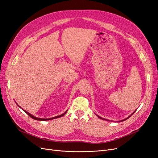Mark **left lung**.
Segmentation results:
<instances>
[{"label":"left lung","instance_id":"1","mask_svg":"<svg viewBox=\"0 0 158 158\" xmlns=\"http://www.w3.org/2000/svg\"><path fill=\"white\" fill-rule=\"evenodd\" d=\"M136 110H135V111H134V112H133V113H132V114H131V115H130V116H129V117H127V118H126V119H123V120H122V121H125V120H126V119H128V118H129V117H131V116H132V115H133V114H134V113H135V111H136ZM96 115H97V114H96ZM97 117H98V118H100V119H104V120H106V119H105V118H101V117H100V116H98V115H97ZM107 121H108V120H107Z\"/></svg>","mask_w":158,"mask_h":158}]
</instances>
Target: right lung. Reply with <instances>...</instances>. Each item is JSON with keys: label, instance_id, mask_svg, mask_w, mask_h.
I'll return each mask as SVG.
<instances>
[{"label": "right lung", "instance_id": "add662e5", "mask_svg": "<svg viewBox=\"0 0 158 158\" xmlns=\"http://www.w3.org/2000/svg\"><path fill=\"white\" fill-rule=\"evenodd\" d=\"M16 104H17V103H16ZM18 105V104H17ZM22 110H23V109H22ZM23 111H25L27 114H28V115L31 117V118H32V119H36V120H40V121H46V120H50V119H56V118H60V117H62V116H63L65 114L67 113V110L65 112H64L63 114H61V115H59V116H56V117H53V118H36V117H35V116H32V114H31L30 113H29V112H27V111H25V110H23Z\"/></svg>", "mask_w": 158, "mask_h": 158}]
</instances>
